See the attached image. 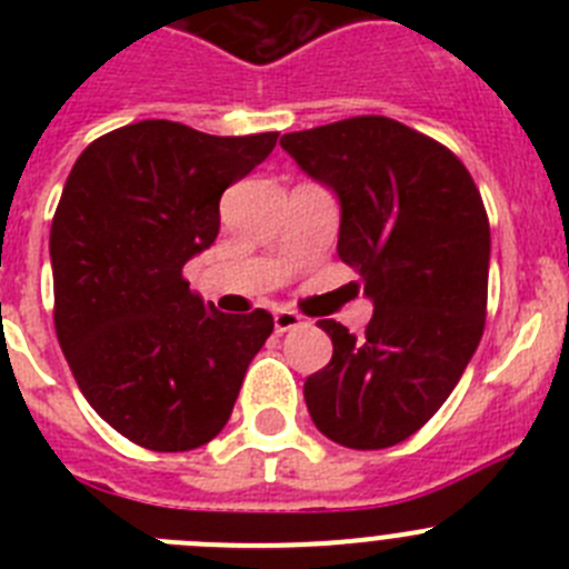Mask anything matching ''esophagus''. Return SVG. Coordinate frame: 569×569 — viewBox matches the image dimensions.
<instances>
[{
    "label": "esophagus",
    "instance_id": "34e87169",
    "mask_svg": "<svg viewBox=\"0 0 569 569\" xmlns=\"http://www.w3.org/2000/svg\"><path fill=\"white\" fill-rule=\"evenodd\" d=\"M301 325H305V319L299 313H293V310H276L273 313L276 333H290V330L301 328Z\"/></svg>",
    "mask_w": 569,
    "mask_h": 569
}]
</instances>
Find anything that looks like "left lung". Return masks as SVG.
I'll return each mask as SVG.
<instances>
[{
  "instance_id": "1",
  "label": "left lung",
  "mask_w": 569,
  "mask_h": 569,
  "mask_svg": "<svg viewBox=\"0 0 569 569\" xmlns=\"http://www.w3.org/2000/svg\"><path fill=\"white\" fill-rule=\"evenodd\" d=\"M281 148L339 193V259L373 299L361 339L319 319L333 359L305 381L310 419L336 445L385 450L433 419L485 333V202L453 150L387 116L284 133Z\"/></svg>"
}]
</instances>
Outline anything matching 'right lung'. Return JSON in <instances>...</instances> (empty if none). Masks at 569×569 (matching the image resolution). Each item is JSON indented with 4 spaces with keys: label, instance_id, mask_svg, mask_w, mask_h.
I'll return each instance as SVG.
<instances>
[{
    "label": "right lung",
    "instance_id": "add662e5",
    "mask_svg": "<svg viewBox=\"0 0 569 569\" xmlns=\"http://www.w3.org/2000/svg\"><path fill=\"white\" fill-rule=\"evenodd\" d=\"M276 139L144 119L93 139L70 170L50 224L53 325L82 396L133 445L182 453L216 439L273 333L268 310L219 313L182 270Z\"/></svg>",
    "mask_w": 569,
    "mask_h": 569
}]
</instances>
